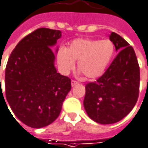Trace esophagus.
<instances>
[{
	"instance_id": "34e87169",
	"label": "esophagus",
	"mask_w": 148,
	"mask_h": 148,
	"mask_svg": "<svg viewBox=\"0 0 148 148\" xmlns=\"http://www.w3.org/2000/svg\"><path fill=\"white\" fill-rule=\"evenodd\" d=\"M77 84H78V82H77V81H75V80H72L71 81V86L72 87H74V86L77 85Z\"/></svg>"
}]
</instances>
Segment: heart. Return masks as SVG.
I'll use <instances>...</instances> for the list:
<instances>
[{"instance_id": "b5f03b06", "label": "heart", "mask_w": 148, "mask_h": 148, "mask_svg": "<svg viewBox=\"0 0 148 148\" xmlns=\"http://www.w3.org/2000/svg\"><path fill=\"white\" fill-rule=\"evenodd\" d=\"M115 47L109 40L79 38L74 40L66 49H60L57 61L65 73L73 70L78 61V70L88 78L100 77L112 61Z\"/></svg>"}]
</instances>
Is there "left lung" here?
Masks as SVG:
<instances>
[{
    "instance_id": "obj_1",
    "label": "left lung",
    "mask_w": 148,
    "mask_h": 148,
    "mask_svg": "<svg viewBox=\"0 0 148 148\" xmlns=\"http://www.w3.org/2000/svg\"><path fill=\"white\" fill-rule=\"evenodd\" d=\"M109 39L119 53L100 78L86 85L83 100L89 117L103 125L116 123L129 114L138 98L140 82L132 46L115 32Z\"/></svg>"
}]
</instances>
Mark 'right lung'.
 <instances>
[{
	"mask_svg": "<svg viewBox=\"0 0 148 148\" xmlns=\"http://www.w3.org/2000/svg\"><path fill=\"white\" fill-rule=\"evenodd\" d=\"M61 36L59 30L36 29L16 45L7 62V101L15 116L32 128L56 120L71 89L70 78L57 73L54 66L51 47Z\"/></svg>",
	"mask_w": 148,
	"mask_h": 148,
	"instance_id": "1",
	"label": "right lung"
}]
</instances>
